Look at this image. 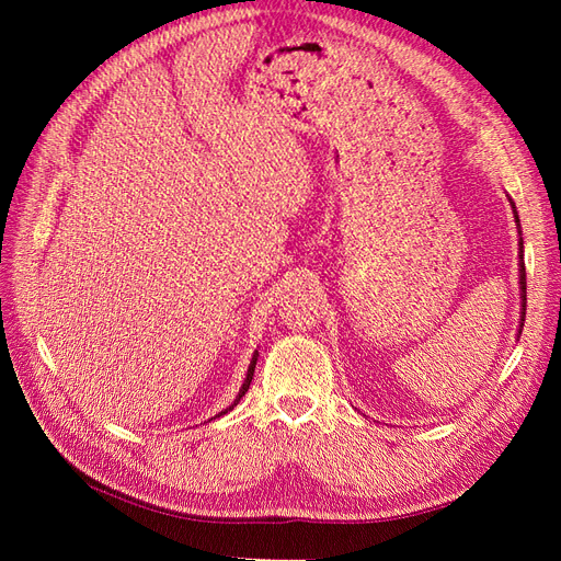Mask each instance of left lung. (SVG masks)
<instances>
[{"label":"left lung","instance_id":"obj_1","mask_svg":"<svg viewBox=\"0 0 561 561\" xmlns=\"http://www.w3.org/2000/svg\"><path fill=\"white\" fill-rule=\"evenodd\" d=\"M511 206H513V213H515V222L519 227V217H517L513 198H511ZM522 252H524V245H522V239H519V297H522V318L519 320H524V316H526V271H524V262H522ZM522 325H524V322H519V334H522Z\"/></svg>","mask_w":561,"mask_h":561}]
</instances>
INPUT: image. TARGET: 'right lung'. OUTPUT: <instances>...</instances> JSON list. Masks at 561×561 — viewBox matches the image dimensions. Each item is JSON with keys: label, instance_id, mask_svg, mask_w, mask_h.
I'll use <instances>...</instances> for the list:
<instances>
[{"label": "right lung", "instance_id": "obj_1", "mask_svg": "<svg viewBox=\"0 0 561 561\" xmlns=\"http://www.w3.org/2000/svg\"><path fill=\"white\" fill-rule=\"evenodd\" d=\"M257 351H254V355H252V360H250V367H248V375H245V381H243V386H241V390H239V396H236V400L227 407V410L225 412H219L217 416H222V414H227V412H231L233 410V407L236 404H239L241 402V398L248 393V388H250V381H252V375H254V365H257Z\"/></svg>", "mask_w": 561, "mask_h": 561}]
</instances>
